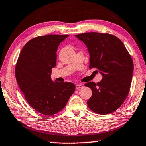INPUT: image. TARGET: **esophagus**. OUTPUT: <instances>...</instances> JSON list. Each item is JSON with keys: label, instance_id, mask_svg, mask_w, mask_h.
Here are the masks:
<instances>
[{"label": "esophagus", "instance_id": "1", "mask_svg": "<svg viewBox=\"0 0 146 146\" xmlns=\"http://www.w3.org/2000/svg\"><path fill=\"white\" fill-rule=\"evenodd\" d=\"M82 86H83V85H82V84H77L75 85V88L76 89H79L80 88H82Z\"/></svg>", "mask_w": 146, "mask_h": 146}]
</instances>
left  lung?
Listing matches in <instances>:
<instances>
[{"instance_id": "8db88e82", "label": "left lung", "mask_w": 146, "mask_h": 146, "mask_svg": "<svg viewBox=\"0 0 146 146\" xmlns=\"http://www.w3.org/2000/svg\"><path fill=\"white\" fill-rule=\"evenodd\" d=\"M75 36L88 48L89 69H97L103 77L97 84H84L92 91L87 101L88 108L100 115L114 112L129 94L134 70L131 56L122 41L113 35L90 32Z\"/></svg>"}]
</instances>
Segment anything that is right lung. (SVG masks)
<instances>
[{
    "label": "right lung",
    "mask_w": 146,
    "mask_h": 146,
    "mask_svg": "<svg viewBox=\"0 0 146 146\" xmlns=\"http://www.w3.org/2000/svg\"><path fill=\"white\" fill-rule=\"evenodd\" d=\"M68 36L48 35L33 38L23 47L17 61L15 75L18 86L28 104L41 114L58 113L75 90L73 83L51 79L58 47Z\"/></svg>",
    "instance_id": "obj_1"
}]
</instances>
